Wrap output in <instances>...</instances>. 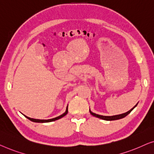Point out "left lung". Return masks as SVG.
Segmentation results:
<instances>
[{
    "label": "left lung",
    "instance_id": "8db88e82",
    "mask_svg": "<svg viewBox=\"0 0 154 154\" xmlns=\"http://www.w3.org/2000/svg\"><path fill=\"white\" fill-rule=\"evenodd\" d=\"M138 103L136 104V105L134 106V107L132 108L131 109H130L129 111H128L127 112H125V113H123V114H118V115H114V116H103V115H99V114H97L96 113H94V112H92L91 111V109H89V112H90V114L93 115L94 116H96L97 118H99L100 119H103V120H105V121H114V120H118V119H123L124 118L125 116H126L128 114H129L131 113L132 110H133L134 108H135L136 106L137 105Z\"/></svg>",
    "mask_w": 154,
    "mask_h": 154
}]
</instances>
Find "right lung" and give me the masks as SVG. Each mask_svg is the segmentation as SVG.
<instances>
[{
	"label": "right lung",
	"mask_w": 154,
	"mask_h": 154,
	"mask_svg": "<svg viewBox=\"0 0 154 154\" xmlns=\"http://www.w3.org/2000/svg\"><path fill=\"white\" fill-rule=\"evenodd\" d=\"M68 105H67L66 112H65L63 114H61V115L58 116H57V117H55V118H53V119H36L30 118V117H29V116L24 115V114H22L25 116L26 118H27L28 119H29L30 121H33V122H35V123H48V122H51V121H54L56 120H58V119H61L62 117H63V116H66V114H68Z\"/></svg>",
	"instance_id": "obj_1"
}]
</instances>
